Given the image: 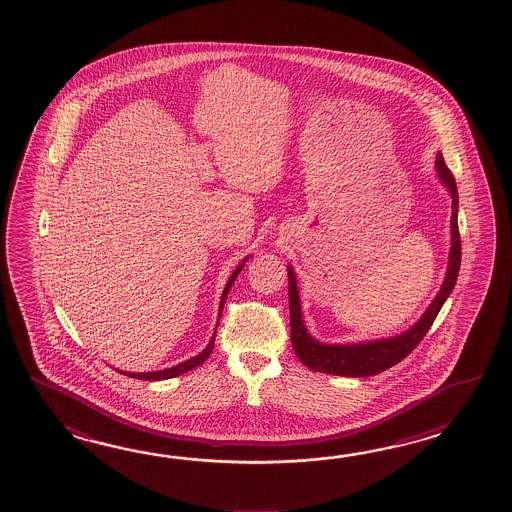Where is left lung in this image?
<instances>
[{"mask_svg":"<svg viewBox=\"0 0 512 512\" xmlns=\"http://www.w3.org/2000/svg\"><path fill=\"white\" fill-rule=\"evenodd\" d=\"M435 172L443 183L446 192L452 199V218H450V252L446 265L445 280L441 283L439 293L435 294L432 304L426 307L425 313L408 327L403 333L393 337L360 340L349 344H327L316 340L309 329L305 327L300 291L296 274L291 265H287L289 276V315H291V342H293L296 357L302 360L309 370L338 375V377H371L381 371L388 370L408 357L415 346L423 340L426 331L434 324L435 316L441 311L446 298L454 291L459 265H461V240L457 230V197L456 179L450 174L443 161V153L437 152L435 157Z\"/></svg>","mask_w":512,"mask_h":512,"instance_id":"obj_1","label":"left lung"}]
</instances>
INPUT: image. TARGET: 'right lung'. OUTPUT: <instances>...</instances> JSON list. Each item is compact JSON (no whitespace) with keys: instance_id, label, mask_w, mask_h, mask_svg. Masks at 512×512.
Wrapping results in <instances>:
<instances>
[{"instance_id":"1","label":"right lung","mask_w":512,"mask_h":512,"mask_svg":"<svg viewBox=\"0 0 512 512\" xmlns=\"http://www.w3.org/2000/svg\"><path fill=\"white\" fill-rule=\"evenodd\" d=\"M249 258H251V256H247V258L241 261L240 265L234 269V272L230 274L229 282H227L225 289H223V293H221V300H219L218 324H216V329H218L219 318H221V313H223V305L227 302V294H229L230 287H232L234 280L238 278V274H240L241 269H243L245 261H249ZM216 329H214V335L210 338L207 348L203 349L201 353H197L196 357L185 360V362H181V364H177V366L166 368V370L148 371V373H130V371H120V373H122V375H128V377H133V379H142V381H164V379L179 377V375H183L186 371L194 370L197 366H201V364L210 357V353H212V349H214V340H216Z\"/></svg>"}]
</instances>
